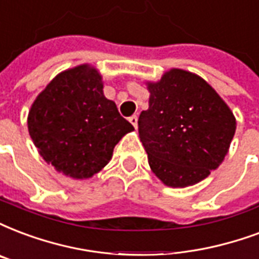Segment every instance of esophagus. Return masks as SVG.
<instances>
[{
    "instance_id": "34e87169",
    "label": "esophagus",
    "mask_w": 259,
    "mask_h": 259,
    "mask_svg": "<svg viewBox=\"0 0 259 259\" xmlns=\"http://www.w3.org/2000/svg\"><path fill=\"white\" fill-rule=\"evenodd\" d=\"M130 122H131L134 127L138 128V116L137 114H134V116H131V117H130Z\"/></svg>"
}]
</instances>
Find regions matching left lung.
<instances>
[{
    "instance_id": "left-lung-1",
    "label": "left lung",
    "mask_w": 259,
    "mask_h": 259,
    "mask_svg": "<svg viewBox=\"0 0 259 259\" xmlns=\"http://www.w3.org/2000/svg\"><path fill=\"white\" fill-rule=\"evenodd\" d=\"M149 90L138 130L151 170L169 187L207 178L228 153L236 130L232 112L202 77L183 69L166 72Z\"/></svg>"
}]
</instances>
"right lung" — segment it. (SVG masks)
Wrapping results in <instances>:
<instances>
[{
	"label": "right lung",
	"instance_id": "add662e5",
	"mask_svg": "<svg viewBox=\"0 0 259 259\" xmlns=\"http://www.w3.org/2000/svg\"><path fill=\"white\" fill-rule=\"evenodd\" d=\"M101 79L89 65L68 69L49 83L28 113V131L40 155L73 179L98 174L122 135L134 130L105 98Z\"/></svg>",
	"mask_w": 259,
	"mask_h": 259
}]
</instances>
